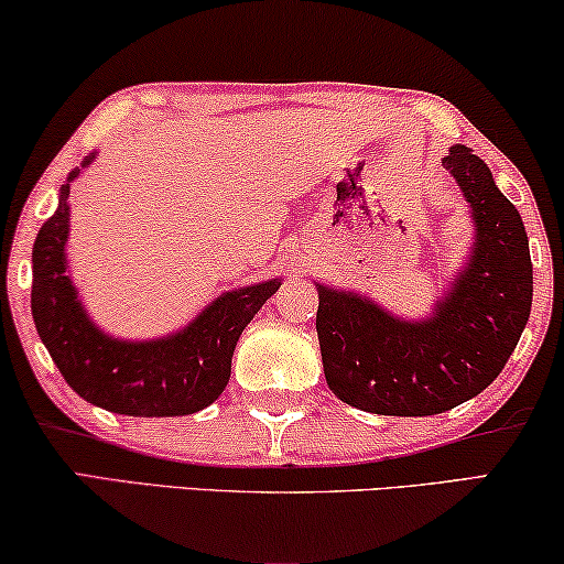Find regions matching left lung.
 I'll list each match as a JSON object with an SVG mask.
<instances>
[{"label": "left lung", "mask_w": 564, "mask_h": 564, "mask_svg": "<svg viewBox=\"0 0 564 564\" xmlns=\"http://www.w3.org/2000/svg\"><path fill=\"white\" fill-rule=\"evenodd\" d=\"M442 166L465 192L475 243L467 267L429 318L403 321L357 292L315 284L326 382L359 411H452L503 372L527 328L534 274L519 210L467 145H452Z\"/></svg>", "instance_id": "8db88e82"}]
</instances>
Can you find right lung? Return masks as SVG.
<instances>
[{"label":"right lung","mask_w":564,"mask_h":564,"mask_svg":"<svg viewBox=\"0 0 564 564\" xmlns=\"http://www.w3.org/2000/svg\"><path fill=\"white\" fill-rule=\"evenodd\" d=\"M95 161L84 159L61 184L58 207L33 243L30 307L37 336L74 392L120 415L166 419L203 411L230 380L236 341L282 280L223 292L189 326L151 341L107 336L84 311L66 274L68 184Z\"/></svg>","instance_id":"1"}]
</instances>
